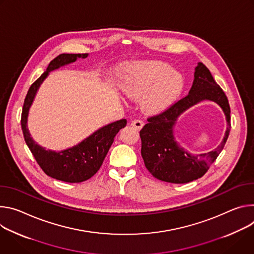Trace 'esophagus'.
Wrapping results in <instances>:
<instances>
[{"mask_svg":"<svg viewBox=\"0 0 254 254\" xmlns=\"http://www.w3.org/2000/svg\"><path fill=\"white\" fill-rule=\"evenodd\" d=\"M131 125H132L133 127H135L137 130H140V129H141V128L143 127V122L140 121V120H133V121L131 122Z\"/></svg>","mask_w":254,"mask_h":254,"instance_id":"esophagus-1","label":"esophagus"}]
</instances>
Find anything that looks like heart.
I'll return each mask as SVG.
<instances>
[{
    "label": "heart",
    "instance_id": "1",
    "mask_svg": "<svg viewBox=\"0 0 254 254\" xmlns=\"http://www.w3.org/2000/svg\"><path fill=\"white\" fill-rule=\"evenodd\" d=\"M122 93L132 100L142 99V107L158 113L171 107L185 89L183 74L161 62L140 63L128 66L121 75Z\"/></svg>",
    "mask_w": 254,
    "mask_h": 254
}]
</instances>
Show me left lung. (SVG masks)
Returning <instances> with one entry per match:
<instances>
[{
  "mask_svg": "<svg viewBox=\"0 0 254 254\" xmlns=\"http://www.w3.org/2000/svg\"><path fill=\"white\" fill-rule=\"evenodd\" d=\"M193 77L189 95L161 114L148 118V123L140 131L141 155L146 168L154 178L166 183L187 184L202 178L229 136L230 106L226 95L202 63L195 66ZM203 100H212L220 106L227 117L228 129L222 142L214 152L191 155L175 140L174 126L183 112Z\"/></svg>",
  "mask_w": 254,
  "mask_h": 254,
  "instance_id": "obj_1",
  "label": "left lung"
}]
</instances>
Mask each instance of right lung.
<instances>
[{
	"mask_svg": "<svg viewBox=\"0 0 254 254\" xmlns=\"http://www.w3.org/2000/svg\"><path fill=\"white\" fill-rule=\"evenodd\" d=\"M86 58H88V54L64 53L51 61L46 71L32 83L28 91L22 110L21 126L27 146L29 147L37 163L47 176L65 183H81L91 179L100 170L114 141V137L119 130L124 128L127 124L126 119L110 123L96 130L76 145L61 151L45 149L37 144L31 137L27 124L28 115H29L30 107L33 104L41 83L48 76L50 71L70 64L77 59Z\"/></svg>",
	"mask_w": 254,
	"mask_h": 254,
	"instance_id": "add662e5",
	"label": "right lung"
}]
</instances>
